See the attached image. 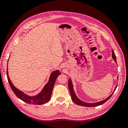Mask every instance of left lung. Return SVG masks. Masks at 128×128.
Wrapping results in <instances>:
<instances>
[{"label":"left lung","instance_id":"1","mask_svg":"<svg viewBox=\"0 0 128 128\" xmlns=\"http://www.w3.org/2000/svg\"><path fill=\"white\" fill-rule=\"evenodd\" d=\"M112 58L114 59V62H116V55L114 52V51L112 50ZM117 79H118V76L117 77ZM68 88H69V90H70V96H71V98L76 104L80 105V106H84V107H96L98 106H100L102 105L103 104H104L105 102H106L110 98V97H112V94L114 93V91L116 90V88L117 87V85H116V86L114 88V91L112 93V94L108 97L106 99H105L103 100H102L100 102H95V103H87L85 102H83L81 100H80L77 97V96L76 95L75 92H74V88H73V85L72 84V82L70 78H69L68 80Z\"/></svg>","mask_w":128,"mask_h":128}]
</instances>
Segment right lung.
Returning a JSON list of instances; mask_svg holds the SVG:
<instances>
[{"label": "right lung", "mask_w": 128, "mask_h": 128, "mask_svg": "<svg viewBox=\"0 0 128 128\" xmlns=\"http://www.w3.org/2000/svg\"><path fill=\"white\" fill-rule=\"evenodd\" d=\"M60 70H56L53 71L50 76L49 80L44 86L42 90L38 95L33 96H30L24 94L23 92L19 90L16 88L10 80L8 75V68L7 70V78L10 86L14 93L16 96L24 102L32 104L41 105L47 103L50 99L53 88L56 81L57 77L60 74Z\"/></svg>", "instance_id": "obj_1"}]
</instances>
